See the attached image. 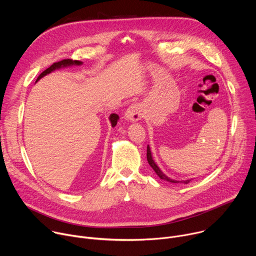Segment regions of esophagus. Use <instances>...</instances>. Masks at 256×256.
Listing matches in <instances>:
<instances>
[{
  "label": "esophagus",
  "mask_w": 256,
  "mask_h": 256,
  "mask_svg": "<svg viewBox=\"0 0 256 256\" xmlns=\"http://www.w3.org/2000/svg\"><path fill=\"white\" fill-rule=\"evenodd\" d=\"M144 116V110L140 104H132L126 112V118L130 122H138Z\"/></svg>",
  "instance_id": "34e87169"
}]
</instances>
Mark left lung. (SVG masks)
<instances>
[{
  "mask_svg": "<svg viewBox=\"0 0 256 256\" xmlns=\"http://www.w3.org/2000/svg\"><path fill=\"white\" fill-rule=\"evenodd\" d=\"M147 160H148L150 166H151V167L154 169V171L156 172V174H157L161 179H163V180H166V181H168V182H171V184H188V182L190 181V179H188V180H182V181L173 180V179H170L168 176H166V175L159 169V167L156 165V163L154 162V160H153V158H152V155H151V151H150V147H149V146L147 147Z\"/></svg>",
  "mask_w": 256,
  "mask_h": 256,
  "instance_id": "1",
  "label": "left lung"
}]
</instances>
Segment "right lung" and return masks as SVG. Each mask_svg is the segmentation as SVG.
<instances>
[{"label":"right lung","mask_w":256,"mask_h":256,"mask_svg":"<svg viewBox=\"0 0 256 256\" xmlns=\"http://www.w3.org/2000/svg\"><path fill=\"white\" fill-rule=\"evenodd\" d=\"M82 62H79V60H70V58H66V60H60V62H54L50 68H48L46 70H44L42 74L38 76V80H36V82H38L40 78H42L44 76L50 74V72L54 70L56 68H60L62 66H72V64H81ZM109 120H110L112 122V126H116V124H118V116L116 114H112L110 116V118H109Z\"/></svg>","instance_id":"obj_1"}]
</instances>
